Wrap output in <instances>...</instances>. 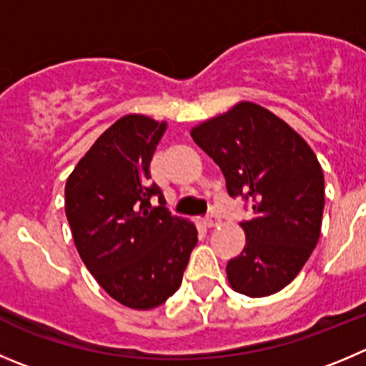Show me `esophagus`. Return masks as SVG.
<instances>
[{
    "instance_id": "34e87169",
    "label": "esophagus",
    "mask_w": 366,
    "mask_h": 366,
    "mask_svg": "<svg viewBox=\"0 0 366 366\" xmlns=\"http://www.w3.org/2000/svg\"><path fill=\"white\" fill-rule=\"evenodd\" d=\"M218 224H220V218H218L217 214H211V217L204 218V225H206V227H214V225Z\"/></svg>"
}]
</instances>
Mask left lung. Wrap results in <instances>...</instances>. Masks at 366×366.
Masks as SVG:
<instances>
[{
    "mask_svg": "<svg viewBox=\"0 0 366 366\" xmlns=\"http://www.w3.org/2000/svg\"><path fill=\"white\" fill-rule=\"evenodd\" d=\"M193 141L218 164L229 197L251 202L242 222L245 247L227 262L234 291L264 298L296 278L322 231L325 184L322 166L302 137L254 102L191 129Z\"/></svg>",
    "mask_w": 366,
    "mask_h": 366,
    "instance_id": "left-lung-1",
    "label": "left lung"
}]
</instances>
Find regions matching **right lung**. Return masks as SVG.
<instances>
[{"mask_svg": "<svg viewBox=\"0 0 366 366\" xmlns=\"http://www.w3.org/2000/svg\"><path fill=\"white\" fill-rule=\"evenodd\" d=\"M166 122L124 115L99 137L64 187V211L88 271L129 309H155L182 283L199 242L191 222L173 217L149 162ZM159 199L157 207L152 200Z\"/></svg>", "mask_w": 366, "mask_h": 366, "instance_id": "add662e5", "label": "right lung"}]
</instances>
